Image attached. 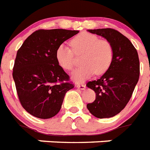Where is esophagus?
<instances>
[{
    "instance_id": "1",
    "label": "esophagus",
    "mask_w": 150,
    "mask_h": 150,
    "mask_svg": "<svg viewBox=\"0 0 150 150\" xmlns=\"http://www.w3.org/2000/svg\"><path fill=\"white\" fill-rule=\"evenodd\" d=\"M76 86L77 88H79V89L81 90H84L85 88H86V85L83 84V83H76Z\"/></svg>"
}]
</instances>
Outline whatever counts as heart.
I'll return each mask as SVG.
<instances>
[{
    "mask_svg": "<svg viewBox=\"0 0 150 150\" xmlns=\"http://www.w3.org/2000/svg\"><path fill=\"white\" fill-rule=\"evenodd\" d=\"M71 48L62 44L56 51L59 65L65 70H71L76 62V56H81L82 65L72 73V79L81 82L95 73L101 75L111 67L114 57L111 43L106 39H100L97 35L87 32L76 35L70 40Z\"/></svg>",
    "mask_w": 150,
    "mask_h": 150,
    "instance_id": "b5f03b06",
    "label": "heart"
}]
</instances>
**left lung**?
<instances>
[{"mask_svg": "<svg viewBox=\"0 0 150 150\" xmlns=\"http://www.w3.org/2000/svg\"><path fill=\"white\" fill-rule=\"evenodd\" d=\"M92 34L104 37L111 43L114 57L111 67L100 79L89 81L96 98L87 105L98 118H111L125 108L139 78V59L137 50L127 37L113 28L89 29Z\"/></svg>", "mask_w": 150, "mask_h": 150, "instance_id": "obj_1", "label": "left lung"}]
</instances>
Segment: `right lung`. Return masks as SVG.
<instances>
[{
  "label": "right lung",
  "mask_w": 150,
  "mask_h": 150,
  "mask_svg": "<svg viewBox=\"0 0 150 150\" xmlns=\"http://www.w3.org/2000/svg\"><path fill=\"white\" fill-rule=\"evenodd\" d=\"M79 31L39 29L28 37L18 50L13 68L21 106L32 115L46 119L58 113L63 98L74 85L59 65L56 51Z\"/></svg>",
  "instance_id": "add662e5"
}]
</instances>
